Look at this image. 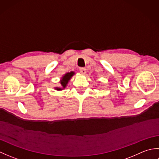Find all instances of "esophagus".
<instances>
[{
	"label": "esophagus",
	"instance_id": "34e87169",
	"mask_svg": "<svg viewBox=\"0 0 159 159\" xmlns=\"http://www.w3.org/2000/svg\"><path fill=\"white\" fill-rule=\"evenodd\" d=\"M79 71L82 74H86V69L85 68V67H80V68L79 69Z\"/></svg>",
	"mask_w": 159,
	"mask_h": 159
}]
</instances>
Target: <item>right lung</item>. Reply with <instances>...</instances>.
I'll use <instances>...</instances> for the list:
<instances>
[{"label":"right lung","instance_id":"add662e5","mask_svg":"<svg viewBox=\"0 0 159 159\" xmlns=\"http://www.w3.org/2000/svg\"><path fill=\"white\" fill-rule=\"evenodd\" d=\"M74 74V72H67L65 74V75H63L62 76V78L61 79V80H60L61 85L62 87H55V89L57 91H61V90H63V89H65L67 85V83L69 82V80H70L71 78H72V76H73Z\"/></svg>","mask_w":159,"mask_h":159}]
</instances>
